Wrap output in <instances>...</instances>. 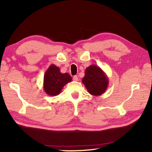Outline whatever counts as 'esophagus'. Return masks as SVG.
Segmentation results:
<instances>
[{
    "label": "esophagus",
    "mask_w": 152,
    "mask_h": 152,
    "mask_svg": "<svg viewBox=\"0 0 152 152\" xmlns=\"http://www.w3.org/2000/svg\"><path fill=\"white\" fill-rule=\"evenodd\" d=\"M73 80L74 81H78V76H74V77H73Z\"/></svg>",
    "instance_id": "esophagus-1"
}]
</instances>
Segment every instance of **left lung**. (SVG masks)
<instances>
[{"label": "left lung", "mask_w": 152, "mask_h": 152, "mask_svg": "<svg viewBox=\"0 0 152 152\" xmlns=\"http://www.w3.org/2000/svg\"><path fill=\"white\" fill-rule=\"evenodd\" d=\"M82 82L90 94L99 96L107 89L109 80L105 72L96 64L88 66L85 70Z\"/></svg>", "instance_id": "1"}]
</instances>
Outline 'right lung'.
<instances>
[{
    "label": "right lung",
    "mask_w": 152,
    "mask_h": 152,
    "mask_svg": "<svg viewBox=\"0 0 152 152\" xmlns=\"http://www.w3.org/2000/svg\"><path fill=\"white\" fill-rule=\"evenodd\" d=\"M68 73H61L59 68L52 64L47 69L44 76V89L46 94L56 96L61 93L64 85L72 81Z\"/></svg>",
    "instance_id": "add662e5"
}]
</instances>
